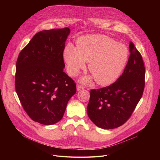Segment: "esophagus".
Instances as JSON below:
<instances>
[{
  "label": "esophagus",
  "instance_id": "esophagus-1",
  "mask_svg": "<svg viewBox=\"0 0 160 160\" xmlns=\"http://www.w3.org/2000/svg\"><path fill=\"white\" fill-rule=\"evenodd\" d=\"M83 88H84V87L82 85H81L80 84H77V91H80V90H82Z\"/></svg>",
  "mask_w": 160,
  "mask_h": 160
}]
</instances>
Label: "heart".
<instances>
[{
  "mask_svg": "<svg viewBox=\"0 0 160 160\" xmlns=\"http://www.w3.org/2000/svg\"><path fill=\"white\" fill-rule=\"evenodd\" d=\"M64 58L71 76H76L88 62L89 72L100 85H108L115 82L128 58V50L125 45L104 35H85L77 41L76 48L68 45L64 51ZM92 77L81 78L88 83Z\"/></svg>",
  "mask_w": 160,
  "mask_h": 160,
  "instance_id": "b5f03b06",
  "label": "heart"
}]
</instances>
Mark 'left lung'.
<instances>
[{"label":"left lung","instance_id":"obj_1","mask_svg":"<svg viewBox=\"0 0 160 160\" xmlns=\"http://www.w3.org/2000/svg\"><path fill=\"white\" fill-rule=\"evenodd\" d=\"M129 48L128 62L118 80L108 87L90 90L87 114L99 128L112 129L122 125L142 98L145 85L144 62L132 42Z\"/></svg>","mask_w":160,"mask_h":160}]
</instances>
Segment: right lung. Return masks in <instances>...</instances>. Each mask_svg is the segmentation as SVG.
I'll use <instances>...</instances> for the list:
<instances>
[{"label":"right lung","mask_w":160,"mask_h":160,"mask_svg":"<svg viewBox=\"0 0 160 160\" xmlns=\"http://www.w3.org/2000/svg\"><path fill=\"white\" fill-rule=\"evenodd\" d=\"M70 33L69 28L40 31L18 58L16 92L28 115L43 125L60 121L77 92L76 83L63 72V51Z\"/></svg>","instance_id":"add662e5"}]
</instances>
